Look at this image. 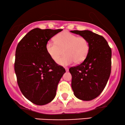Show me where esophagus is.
Returning <instances> with one entry per match:
<instances>
[{
  "instance_id": "34e87169",
  "label": "esophagus",
  "mask_w": 125,
  "mask_h": 125,
  "mask_svg": "<svg viewBox=\"0 0 125 125\" xmlns=\"http://www.w3.org/2000/svg\"><path fill=\"white\" fill-rule=\"evenodd\" d=\"M65 70H66V72H68V67H66V68H65Z\"/></svg>"
}]
</instances>
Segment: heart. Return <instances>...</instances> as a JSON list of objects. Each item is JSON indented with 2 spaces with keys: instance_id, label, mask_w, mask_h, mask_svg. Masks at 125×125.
<instances>
[{
  "instance_id": "1",
  "label": "heart",
  "mask_w": 125,
  "mask_h": 125,
  "mask_svg": "<svg viewBox=\"0 0 125 125\" xmlns=\"http://www.w3.org/2000/svg\"><path fill=\"white\" fill-rule=\"evenodd\" d=\"M46 50L54 61H57L62 55L64 50L66 55L58 59L57 63L62 66H67L75 62L79 63L84 61L88 54L89 45L85 38L64 31L55 37V42H47Z\"/></svg>"
}]
</instances>
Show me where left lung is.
Segmentation results:
<instances>
[{"label": "left lung", "mask_w": 125, "mask_h": 125, "mask_svg": "<svg viewBox=\"0 0 125 125\" xmlns=\"http://www.w3.org/2000/svg\"><path fill=\"white\" fill-rule=\"evenodd\" d=\"M87 40L88 54L83 62L70 68L71 87L79 99L90 101L98 97L106 86L111 73L112 50L103 36L90 31H71Z\"/></svg>", "instance_id": "obj_1"}]
</instances>
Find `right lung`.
I'll list each match as a JSON object with an SVG mask.
<instances>
[{
  "label": "right lung",
  "instance_id": "1",
  "mask_svg": "<svg viewBox=\"0 0 125 125\" xmlns=\"http://www.w3.org/2000/svg\"><path fill=\"white\" fill-rule=\"evenodd\" d=\"M62 31L34 28L17 46L15 71L17 84L22 94L36 105L47 104L54 99L58 84L66 73L46 50L49 40Z\"/></svg>",
  "mask_w": 125,
  "mask_h": 125
}]
</instances>
